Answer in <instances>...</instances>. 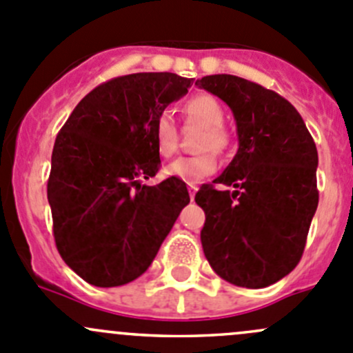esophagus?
<instances>
[{
    "label": "esophagus",
    "instance_id": "34e87169",
    "mask_svg": "<svg viewBox=\"0 0 353 353\" xmlns=\"http://www.w3.org/2000/svg\"><path fill=\"white\" fill-rule=\"evenodd\" d=\"M195 192H197V185L188 183V194H190V199L195 197Z\"/></svg>",
    "mask_w": 353,
    "mask_h": 353
}]
</instances>
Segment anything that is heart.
Instances as JSON below:
<instances>
[{
  "label": "heart",
  "mask_w": 353,
  "mask_h": 353,
  "mask_svg": "<svg viewBox=\"0 0 353 353\" xmlns=\"http://www.w3.org/2000/svg\"><path fill=\"white\" fill-rule=\"evenodd\" d=\"M183 113L190 123H197L204 127L201 139H199V151H204L195 156H181L166 166V173L180 178L187 183H195L202 178L212 175L218 170L216 152H225L232 144V134L223 125L225 111L219 101L209 94H199L190 97L185 103ZM154 142L156 149L161 156L175 154L178 149V128L170 111H163L154 121Z\"/></svg>",
  "instance_id": "1"
}]
</instances>
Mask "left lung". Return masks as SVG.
I'll use <instances>...</instances> for the list:
<instances>
[{
    "label": "left lung",
    "instance_id": "1",
    "mask_svg": "<svg viewBox=\"0 0 353 353\" xmlns=\"http://www.w3.org/2000/svg\"><path fill=\"white\" fill-rule=\"evenodd\" d=\"M233 111L239 151L195 202L204 209L201 242L218 276L245 288L276 283L300 263L317 209V149L285 97L235 75L195 82ZM216 183L232 184L233 192Z\"/></svg>",
    "mask_w": 353,
    "mask_h": 353
}]
</instances>
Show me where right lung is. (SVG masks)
<instances>
[{
    "label": "right lung",
    "mask_w": 353,
    "mask_h": 353,
    "mask_svg": "<svg viewBox=\"0 0 353 353\" xmlns=\"http://www.w3.org/2000/svg\"><path fill=\"white\" fill-rule=\"evenodd\" d=\"M170 72L117 77L90 90L58 132L48 201L57 249L82 280L120 287L145 273L190 202L185 181L158 185L154 121L188 92Z\"/></svg>",
    "instance_id": "1"
}]
</instances>
